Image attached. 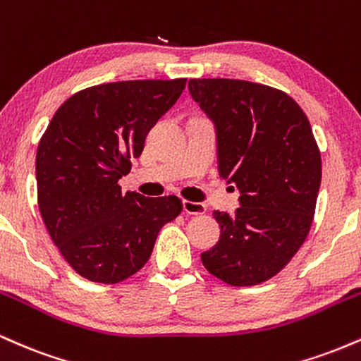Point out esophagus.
<instances>
[{
    "label": "esophagus",
    "mask_w": 361,
    "mask_h": 361,
    "mask_svg": "<svg viewBox=\"0 0 361 361\" xmlns=\"http://www.w3.org/2000/svg\"><path fill=\"white\" fill-rule=\"evenodd\" d=\"M183 212L186 215H202L207 212V207L200 202H190V200H183Z\"/></svg>",
    "instance_id": "34e87169"
}]
</instances>
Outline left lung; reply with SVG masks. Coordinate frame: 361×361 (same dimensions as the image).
Returning a JSON list of instances; mask_svg holds the SVG:
<instances>
[{"mask_svg": "<svg viewBox=\"0 0 361 361\" xmlns=\"http://www.w3.org/2000/svg\"><path fill=\"white\" fill-rule=\"evenodd\" d=\"M188 90L215 127L219 175L241 193L233 215L214 212L221 239L202 263L234 287L258 285L283 270L312 226L322 175L312 128L271 86L217 78Z\"/></svg>", "mask_w": 361, "mask_h": 361, "instance_id": "1", "label": "left lung"}]
</instances>
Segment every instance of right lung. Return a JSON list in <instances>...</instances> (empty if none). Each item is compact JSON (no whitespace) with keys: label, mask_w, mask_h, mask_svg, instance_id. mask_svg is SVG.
Masks as SVG:
<instances>
[{"label":"right lung","mask_w":361,"mask_h":361,"mask_svg":"<svg viewBox=\"0 0 361 361\" xmlns=\"http://www.w3.org/2000/svg\"><path fill=\"white\" fill-rule=\"evenodd\" d=\"M180 80L91 86L54 114L37 149L39 209L54 244L82 279L118 283L151 258L164 224L181 214L175 195L120 190L147 132L175 105Z\"/></svg>","instance_id":"obj_1"}]
</instances>
